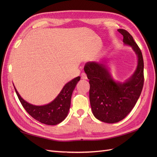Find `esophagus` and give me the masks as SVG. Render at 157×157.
Here are the masks:
<instances>
[{
  "label": "esophagus",
  "instance_id": "obj_1",
  "mask_svg": "<svg viewBox=\"0 0 157 157\" xmlns=\"http://www.w3.org/2000/svg\"><path fill=\"white\" fill-rule=\"evenodd\" d=\"M81 78L82 79H83V80H86V79H87V76H86V75L85 74V73H82L81 74Z\"/></svg>",
  "mask_w": 157,
  "mask_h": 157
}]
</instances>
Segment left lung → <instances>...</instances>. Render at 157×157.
I'll use <instances>...</instances> for the list:
<instances>
[{
    "instance_id": "left-lung-1",
    "label": "left lung",
    "mask_w": 157,
    "mask_h": 157,
    "mask_svg": "<svg viewBox=\"0 0 157 157\" xmlns=\"http://www.w3.org/2000/svg\"><path fill=\"white\" fill-rule=\"evenodd\" d=\"M123 42L130 46L138 58L136 70L125 82H117L106 65L87 62L84 70L90 83V102L94 117L107 123H115L124 118L135 106L144 83V59L139 46L124 29H118Z\"/></svg>"
}]
</instances>
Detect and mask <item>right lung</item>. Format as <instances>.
<instances>
[{"label": "right lung", "mask_w": 157, "mask_h": 157, "mask_svg": "<svg viewBox=\"0 0 157 157\" xmlns=\"http://www.w3.org/2000/svg\"><path fill=\"white\" fill-rule=\"evenodd\" d=\"M80 79L77 77L66 84L54 101L45 105H33L25 101L14 87L19 100L25 111L35 120L47 125H56L62 122L69 110L73 90Z\"/></svg>", "instance_id": "add662e5"}]
</instances>
